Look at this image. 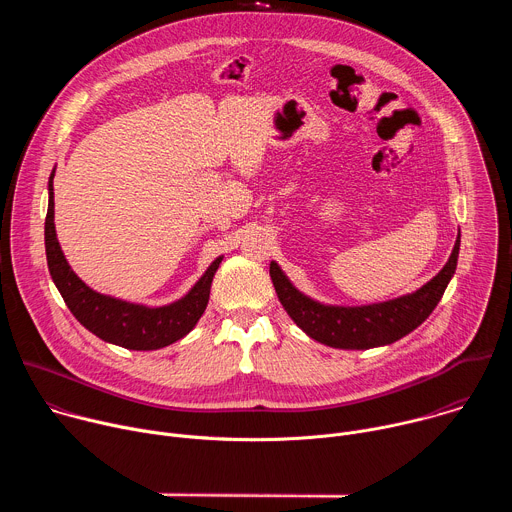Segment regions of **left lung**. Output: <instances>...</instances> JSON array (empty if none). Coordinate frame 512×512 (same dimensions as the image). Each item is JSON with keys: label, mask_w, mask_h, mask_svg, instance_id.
<instances>
[{"label": "left lung", "mask_w": 512, "mask_h": 512, "mask_svg": "<svg viewBox=\"0 0 512 512\" xmlns=\"http://www.w3.org/2000/svg\"><path fill=\"white\" fill-rule=\"evenodd\" d=\"M458 253L460 235L444 269L415 294L360 308L322 306L306 298L289 283L277 263L269 265V275L281 306L310 338L334 348L362 350L403 338L433 312L456 271Z\"/></svg>", "instance_id": "8db88e82"}]
</instances>
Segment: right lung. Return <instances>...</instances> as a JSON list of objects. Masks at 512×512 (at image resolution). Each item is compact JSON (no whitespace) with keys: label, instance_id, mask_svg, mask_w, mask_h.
<instances>
[{"label":"right lung","instance_id":"obj_1","mask_svg":"<svg viewBox=\"0 0 512 512\" xmlns=\"http://www.w3.org/2000/svg\"><path fill=\"white\" fill-rule=\"evenodd\" d=\"M54 172L48 182L50 198L44 225L46 259L52 281L56 283L62 300L87 330L105 342L129 348V350H156L184 338L200 320L206 310L212 277L221 265L218 257L200 281L188 291L182 300L164 308H145L127 304L109 296H101L85 285L72 271L60 251L54 231Z\"/></svg>","mask_w":512,"mask_h":512}]
</instances>
